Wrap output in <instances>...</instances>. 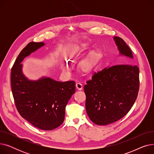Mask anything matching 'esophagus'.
I'll return each instance as SVG.
<instances>
[{"instance_id":"obj_1","label":"esophagus","mask_w":154,"mask_h":154,"mask_svg":"<svg viewBox=\"0 0 154 154\" xmlns=\"http://www.w3.org/2000/svg\"><path fill=\"white\" fill-rule=\"evenodd\" d=\"M76 87L78 90H82L83 88V86H82V84L77 82V83H76Z\"/></svg>"}]
</instances>
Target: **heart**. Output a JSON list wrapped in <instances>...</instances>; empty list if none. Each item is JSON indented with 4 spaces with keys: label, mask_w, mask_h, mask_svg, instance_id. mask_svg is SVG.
I'll list each match as a JSON object with an SVG mask.
<instances>
[{
    "label": "heart",
    "mask_w": 154,
    "mask_h": 154,
    "mask_svg": "<svg viewBox=\"0 0 154 154\" xmlns=\"http://www.w3.org/2000/svg\"><path fill=\"white\" fill-rule=\"evenodd\" d=\"M87 46L85 45H82L75 48V54H83L87 49ZM98 55L96 52H92L89 56L85 59L82 60L80 63V68L84 72H91L93 70L95 67V63L97 59Z\"/></svg>",
    "instance_id": "1"
}]
</instances>
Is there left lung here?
<instances>
[{
  "label": "left lung",
  "mask_w": 154,
  "mask_h": 154,
  "mask_svg": "<svg viewBox=\"0 0 154 154\" xmlns=\"http://www.w3.org/2000/svg\"><path fill=\"white\" fill-rule=\"evenodd\" d=\"M120 54L133 59L131 48L120 37H114ZM116 65L95 72L86 82L87 114L94 123L106 125L124 117L134 104L139 90V69L131 64Z\"/></svg>",
  "instance_id": "1"
}]
</instances>
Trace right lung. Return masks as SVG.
Segmentation results:
<instances>
[{
    "label": "right lung",
    "mask_w": 154,
    "mask_h": 154,
    "mask_svg": "<svg viewBox=\"0 0 154 154\" xmlns=\"http://www.w3.org/2000/svg\"><path fill=\"white\" fill-rule=\"evenodd\" d=\"M44 45L31 42L20 52L11 69V88L20 115L35 127L52 131L63 122L66 107L75 92V82H57L48 77L32 81L23 75L20 63Z\"/></svg>",
    "instance_id": "obj_1"
}]
</instances>
